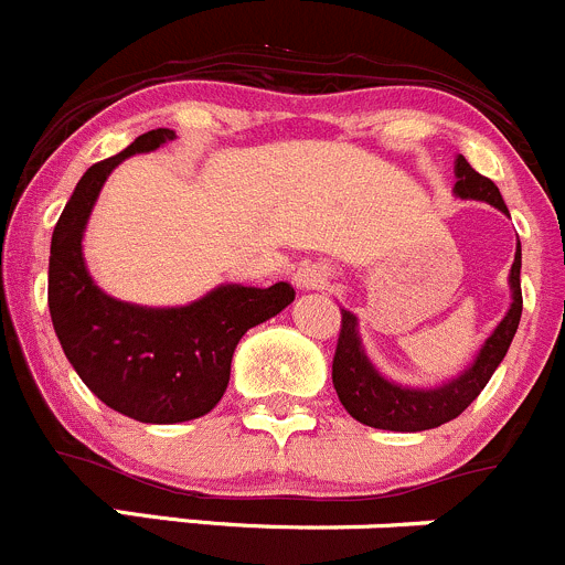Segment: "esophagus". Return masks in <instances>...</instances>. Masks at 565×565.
<instances>
[{"label":"esophagus","mask_w":565,"mask_h":565,"mask_svg":"<svg viewBox=\"0 0 565 565\" xmlns=\"http://www.w3.org/2000/svg\"><path fill=\"white\" fill-rule=\"evenodd\" d=\"M297 282L302 288H310V286H321V282H324V277H321V271H316V268H299Z\"/></svg>","instance_id":"esophagus-1"}]
</instances>
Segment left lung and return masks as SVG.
<instances>
[{"label": "left lung", "instance_id": "left-lung-1", "mask_svg": "<svg viewBox=\"0 0 565 565\" xmlns=\"http://www.w3.org/2000/svg\"><path fill=\"white\" fill-rule=\"evenodd\" d=\"M458 182H455V193L463 199H482L508 213L502 193L493 185V180L482 177L469 166V160L460 154L458 158ZM521 246H515V260L510 268V288H513V305H510L508 316L499 321L493 335L488 338L486 347L477 354L475 366L449 385H440L433 391H416V388H399V385L388 383L374 372V366L366 360L363 349H360L358 330H354V316L341 310V332H338L335 358H332V385L347 407L349 416L358 418L360 424L377 429H394V433H422V429L440 427V424L458 418L471 402L480 396L486 388L491 374L502 363L508 354L510 341H513L515 330H519L521 319Z\"/></svg>", "mask_w": 565, "mask_h": 565}]
</instances>
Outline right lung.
<instances>
[{
	"label": "right lung",
	"instance_id": "1",
	"mask_svg": "<svg viewBox=\"0 0 565 565\" xmlns=\"http://www.w3.org/2000/svg\"><path fill=\"white\" fill-rule=\"evenodd\" d=\"M171 138L163 127L149 130L125 152L90 166L57 218L50 252V313L68 363L107 407L147 424L211 413L227 391L244 332L294 302V288L277 282L222 286L188 308L152 310L116 302L90 282L79 241L102 182L125 158Z\"/></svg>",
	"mask_w": 565,
	"mask_h": 565
}]
</instances>
